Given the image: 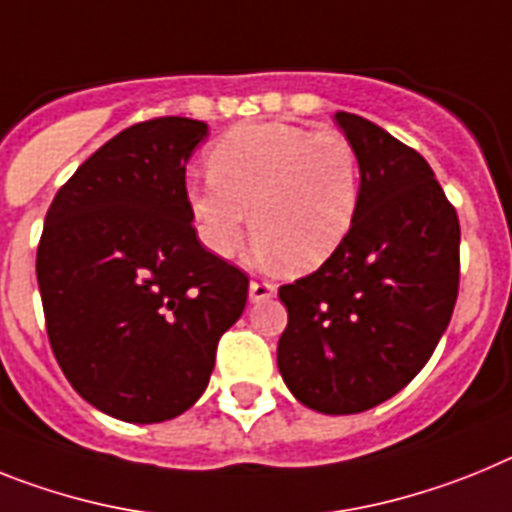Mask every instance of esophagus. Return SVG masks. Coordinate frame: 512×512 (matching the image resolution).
<instances>
[{
    "mask_svg": "<svg viewBox=\"0 0 512 512\" xmlns=\"http://www.w3.org/2000/svg\"><path fill=\"white\" fill-rule=\"evenodd\" d=\"M277 295V285L274 282H266V279H253L251 287H248V298L251 303H261V300H269Z\"/></svg>",
    "mask_w": 512,
    "mask_h": 512,
    "instance_id": "obj_1",
    "label": "esophagus"
}]
</instances>
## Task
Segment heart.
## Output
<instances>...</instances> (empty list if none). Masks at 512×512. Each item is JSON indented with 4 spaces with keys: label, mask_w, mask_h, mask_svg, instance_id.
<instances>
[{
    "label": "heart",
    "mask_w": 512,
    "mask_h": 512,
    "mask_svg": "<svg viewBox=\"0 0 512 512\" xmlns=\"http://www.w3.org/2000/svg\"><path fill=\"white\" fill-rule=\"evenodd\" d=\"M209 181L189 186L196 235L217 256H230L243 225L264 259L313 269L329 259L355 225L360 160L344 134L310 131L290 121L230 129L207 152Z\"/></svg>",
    "instance_id": "obj_1"
}]
</instances>
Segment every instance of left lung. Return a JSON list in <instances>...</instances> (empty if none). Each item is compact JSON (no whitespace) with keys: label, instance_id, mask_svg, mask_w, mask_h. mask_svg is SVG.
<instances>
[{"label":"left lung","instance_id":"8db88e82","mask_svg":"<svg viewBox=\"0 0 512 512\" xmlns=\"http://www.w3.org/2000/svg\"><path fill=\"white\" fill-rule=\"evenodd\" d=\"M336 121L360 160V209L316 272L279 287L277 365L300 404L357 414L412 381L448 329L461 225L417 150L355 113Z\"/></svg>","mask_w":512,"mask_h":512}]
</instances>
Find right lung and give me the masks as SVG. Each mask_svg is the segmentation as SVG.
<instances>
[{"label": "right lung", "instance_id": "obj_1", "mask_svg": "<svg viewBox=\"0 0 512 512\" xmlns=\"http://www.w3.org/2000/svg\"><path fill=\"white\" fill-rule=\"evenodd\" d=\"M204 121H139L74 170L36 253L48 342L95 409L150 425L204 393L248 274L196 238L186 163Z\"/></svg>", "mask_w": 512, "mask_h": 512}]
</instances>
